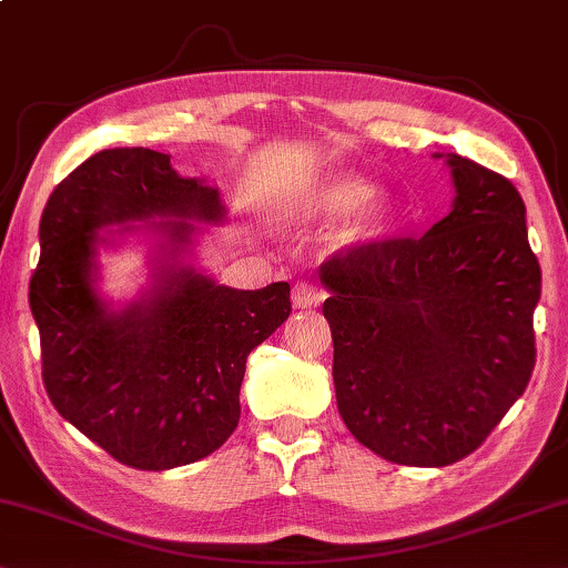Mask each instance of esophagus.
Listing matches in <instances>:
<instances>
[{
  "label": "esophagus",
  "instance_id": "esophagus-1",
  "mask_svg": "<svg viewBox=\"0 0 568 568\" xmlns=\"http://www.w3.org/2000/svg\"><path fill=\"white\" fill-rule=\"evenodd\" d=\"M324 301V291L320 285L314 283H296V288H293V306L296 308H314L320 306Z\"/></svg>",
  "mask_w": 568,
  "mask_h": 568
}]
</instances>
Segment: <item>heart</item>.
<instances>
[{"instance_id":"1","label":"heart","mask_w":568,"mask_h":568,"mask_svg":"<svg viewBox=\"0 0 568 568\" xmlns=\"http://www.w3.org/2000/svg\"><path fill=\"white\" fill-rule=\"evenodd\" d=\"M392 215H395L392 194L374 189L355 173H329L280 205L283 223L327 225L343 216L344 221L332 233V246L345 252L379 241L389 229Z\"/></svg>"}]
</instances>
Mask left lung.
Segmentation results:
<instances>
[{
	"label": "left lung",
	"mask_w": 568,
	"mask_h": 568,
	"mask_svg": "<svg viewBox=\"0 0 568 568\" xmlns=\"http://www.w3.org/2000/svg\"><path fill=\"white\" fill-rule=\"evenodd\" d=\"M452 213L420 239L320 267L337 410L389 463L444 467L486 442L535 368L540 264L509 179L455 153Z\"/></svg>",
	"instance_id": "8db88e82"
}]
</instances>
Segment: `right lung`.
Listing matches in <instances>:
<instances>
[{
  "instance_id": "obj_1",
  "label": "right lung",
  "mask_w": 568,
  "mask_h": 568,
  "mask_svg": "<svg viewBox=\"0 0 568 568\" xmlns=\"http://www.w3.org/2000/svg\"><path fill=\"white\" fill-rule=\"evenodd\" d=\"M223 223L221 192L148 148L101 150L78 165L41 215L30 312L49 399L80 434L138 470L213 455L239 426L246 358L291 316V285L236 291L184 262ZM140 222V226H134ZM119 224L116 232L103 227ZM159 236L154 283L113 310L94 288L97 248L124 232Z\"/></svg>"
}]
</instances>
